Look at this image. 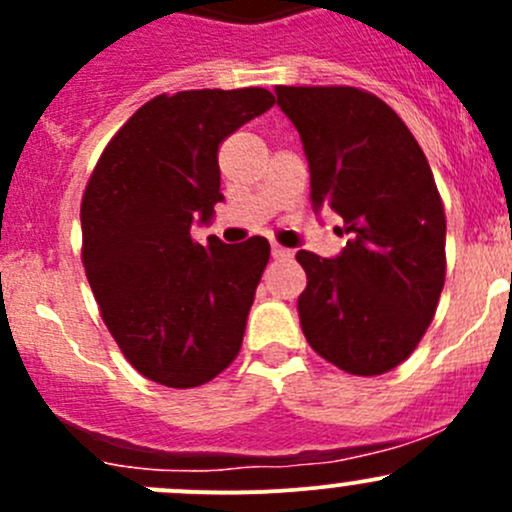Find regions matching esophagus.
Masks as SVG:
<instances>
[{
    "mask_svg": "<svg viewBox=\"0 0 512 512\" xmlns=\"http://www.w3.org/2000/svg\"><path fill=\"white\" fill-rule=\"evenodd\" d=\"M272 257H275V260H289V257H292V250H287V247L282 245H272Z\"/></svg>",
    "mask_w": 512,
    "mask_h": 512,
    "instance_id": "34e87169",
    "label": "esophagus"
}]
</instances>
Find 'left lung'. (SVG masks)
<instances>
[{
	"label": "left lung",
	"instance_id": "obj_1",
	"mask_svg": "<svg viewBox=\"0 0 512 512\" xmlns=\"http://www.w3.org/2000/svg\"><path fill=\"white\" fill-rule=\"evenodd\" d=\"M309 163L312 208L334 210L347 247L299 250L297 299L309 347L339 369L376 376L421 342L446 280V215L431 165L406 123L354 86H277Z\"/></svg>",
	"mask_w": 512,
	"mask_h": 512
}]
</instances>
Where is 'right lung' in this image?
Wrapping results in <instances>:
<instances>
[{"instance_id":"right-lung-1","label":"right lung","mask_w":512,"mask_h":512,"mask_svg":"<svg viewBox=\"0 0 512 512\" xmlns=\"http://www.w3.org/2000/svg\"><path fill=\"white\" fill-rule=\"evenodd\" d=\"M267 89H200L138 108L98 158L81 200L84 267L101 317L146 379L190 389L240 352L270 242L208 245L220 193L218 146L270 111Z\"/></svg>"}]
</instances>
